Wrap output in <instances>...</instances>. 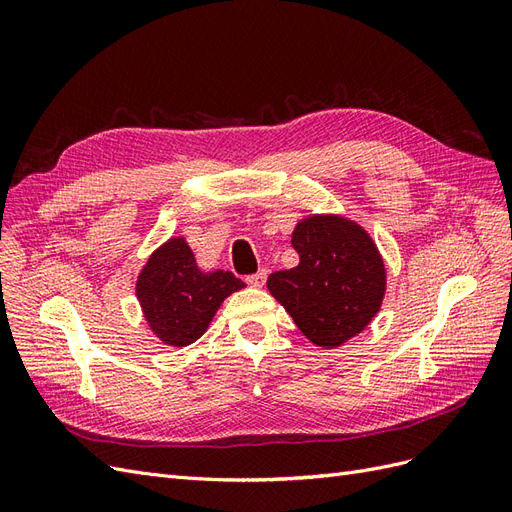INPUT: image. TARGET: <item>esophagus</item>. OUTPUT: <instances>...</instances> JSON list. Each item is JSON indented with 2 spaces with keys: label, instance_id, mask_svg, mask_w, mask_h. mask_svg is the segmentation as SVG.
I'll list each match as a JSON object with an SVG mask.
<instances>
[{
  "label": "esophagus",
  "instance_id": "34e87169",
  "mask_svg": "<svg viewBox=\"0 0 512 512\" xmlns=\"http://www.w3.org/2000/svg\"><path fill=\"white\" fill-rule=\"evenodd\" d=\"M265 280H267V273H265V271H258V273H254V275H247V277H245V282L250 284L252 288H260L262 284H265Z\"/></svg>",
  "mask_w": 512,
  "mask_h": 512
}]
</instances>
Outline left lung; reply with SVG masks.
Wrapping results in <instances>:
<instances>
[{
  "label": "left lung",
  "instance_id": "obj_1",
  "mask_svg": "<svg viewBox=\"0 0 512 512\" xmlns=\"http://www.w3.org/2000/svg\"><path fill=\"white\" fill-rule=\"evenodd\" d=\"M299 265L269 275L267 286L301 333L335 348L361 333L384 297V265L374 241L350 220L312 215L292 232Z\"/></svg>",
  "mask_w": 512,
  "mask_h": 512
}]
</instances>
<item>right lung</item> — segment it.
<instances>
[{
	"mask_svg": "<svg viewBox=\"0 0 512 512\" xmlns=\"http://www.w3.org/2000/svg\"><path fill=\"white\" fill-rule=\"evenodd\" d=\"M245 284L230 271L203 273L183 237L166 241L138 275L136 297L151 331L183 348L203 335L228 294Z\"/></svg>",
	"mask_w": 512,
	"mask_h": 512,
	"instance_id": "right-lung-1",
	"label": "right lung"
}]
</instances>
